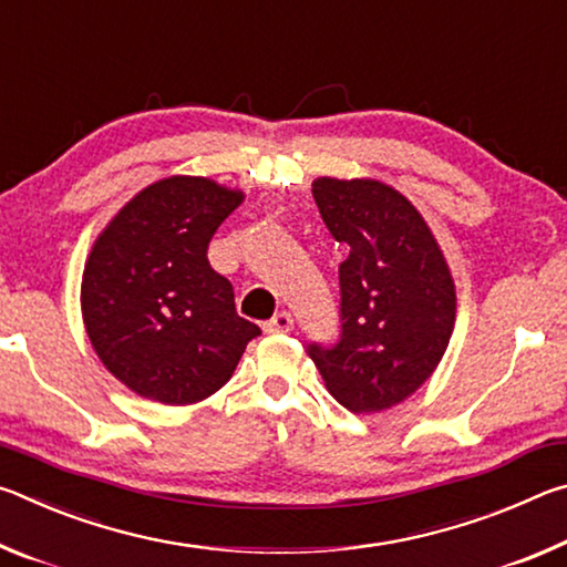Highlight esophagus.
<instances>
[{
    "instance_id": "1",
    "label": "esophagus",
    "mask_w": 567,
    "mask_h": 567,
    "mask_svg": "<svg viewBox=\"0 0 567 567\" xmlns=\"http://www.w3.org/2000/svg\"><path fill=\"white\" fill-rule=\"evenodd\" d=\"M295 328V320L290 312H277L272 320L265 322V332H290Z\"/></svg>"
}]
</instances>
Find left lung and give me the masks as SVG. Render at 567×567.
Listing matches in <instances>:
<instances>
[{
    "label": "left lung",
    "mask_w": 567,
    "mask_h": 567,
    "mask_svg": "<svg viewBox=\"0 0 567 567\" xmlns=\"http://www.w3.org/2000/svg\"><path fill=\"white\" fill-rule=\"evenodd\" d=\"M312 197L350 252L340 265V340L307 352L342 408L388 410L443 360L455 328L453 275L415 205L385 182L318 177Z\"/></svg>",
    "instance_id": "8db88e82"
}]
</instances>
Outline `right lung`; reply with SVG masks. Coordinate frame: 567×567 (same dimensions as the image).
I'll return each mask as SVG.
<instances>
[{"label":"right lung","mask_w":567,"mask_h":567,"mask_svg":"<svg viewBox=\"0 0 567 567\" xmlns=\"http://www.w3.org/2000/svg\"><path fill=\"white\" fill-rule=\"evenodd\" d=\"M243 199L215 179L175 175L137 192L94 239L84 328L104 368L137 395L162 405L215 395L260 334L207 260L209 239Z\"/></svg>","instance_id":"add662e5"}]
</instances>
